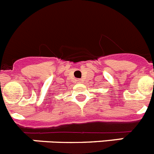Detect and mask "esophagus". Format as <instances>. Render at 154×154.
Wrapping results in <instances>:
<instances>
[{
    "label": "esophagus",
    "instance_id": "34e87169",
    "mask_svg": "<svg viewBox=\"0 0 154 154\" xmlns=\"http://www.w3.org/2000/svg\"><path fill=\"white\" fill-rule=\"evenodd\" d=\"M76 81H77L78 83H82V81L81 79H78V80H76Z\"/></svg>",
    "mask_w": 154,
    "mask_h": 154
}]
</instances>
